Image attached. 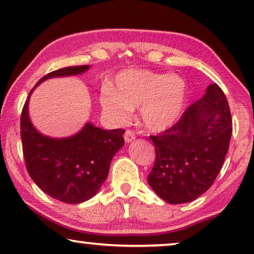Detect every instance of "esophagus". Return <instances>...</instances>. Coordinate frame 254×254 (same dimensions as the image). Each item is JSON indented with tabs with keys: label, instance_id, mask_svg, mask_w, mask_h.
I'll use <instances>...</instances> for the list:
<instances>
[{
	"label": "esophagus",
	"instance_id": "34e87169",
	"mask_svg": "<svg viewBox=\"0 0 254 254\" xmlns=\"http://www.w3.org/2000/svg\"><path fill=\"white\" fill-rule=\"evenodd\" d=\"M135 140V134L133 133L131 130H126V133H125V141L127 142V143H129V142L134 141Z\"/></svg>",
	"mask_w": 254,
	"mask_h": 254
}]
</instances>
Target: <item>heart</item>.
<instances>
[{"label":"heart","mask_w":254,"mask_h":254,"mask_svg":"<svg viewBox=\"0 0 254 254\" xmlns=\"http://www.w3.org/2000/svg\"><path fill=\"white\" fill-rule=\"evenodd\" d=\"M186 93L185 79L178 75L130 69L117 76L116 90L104 86L99 104L118 126L126 125L133 109L140 107L143 126L154 133H161L178 121L185 106Z\"/></svg>","instance_id":"1"}]
</instances>
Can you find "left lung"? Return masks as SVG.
Masks as SVG:
<instances>
[{
  "mask_svg": "<svg viewBox=\"0 0 254 254\" xmlns=\"http://www.w3.org/2000/svg\"><path fill=\"white\" fill-rule=\"evenodd\" d=\"M232 133L228 100L216 83L193 103L176 125L150 136L156 161L148 176L155 193L172 204L195 200L220 173Z\"/></svg>",
  "mask_w": 254,
  "mask_h": 254,
  "instance_id": "8db88e82",
  "label": "left lung"
}]
</instances>
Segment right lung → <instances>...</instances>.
I'll use <instances>...</instances> for the list:
<instances>
[{
  "instance_id": "obj_1",
  "label": "right lung",
  "mask_w": 254,
  "mask_h": 254,
  "mask_svg": "<svg viewBox=\"0 0 254 254\" xmlns=\"http://www.w3.org/2000/svg\"><path fill=\"white\" fill-rule=\"evenodd\" d=\"M90 65L58 69L44 76L31 90L20 118V136L27 172L48 195L65 203H82L95 196L107 178L114 155L124 147V129L105 130L86 123L69 137L41 134L31 123L29 102L40 83L53 77L79 75Z\"/></svg>"
}]
</instances>
